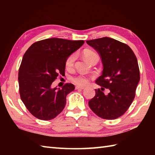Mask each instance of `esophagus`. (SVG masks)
Returning a JSON list of instances; mask_svg holds the SVG:
<instances>
[{
    "label": "esophagus",
    "mask_w": 155,
    "mask_h": 155,
    "mask_svg": "<svg viewBox=\"0 0 155 155\" xmlns=\"http://www.w3.org/2000/svg\"><path fill=\"white\" fill-rule=\"evenodd\" d=\"M75 88H76V89H84V87H81V86H76Z\"/></svg>",
    "instance_id": "1"
}]
</instances>
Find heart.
Masks as SVG:
<instances>
[{"instance_id":"heart-1","label":"heart","mask_w":155,"mask_h":155,"mask_svg":"<svg viewBox=\"0 0 155 155\" xmlns=\"http://www.w3.org/2000/svg\"><path fill=\"white\" fill-rule=\"evenodd\" d=\"M83 55L85 59L89 62L93 60L94 57H98L96 52L93 50H91V49H86V50H84L83 52ZM76 59H77V54L76 53H72L71 55H69L65 62L66 67L67 68H71L74 64V62L76 61ZM71 81L73 83L78 85H81V86L86 85L88 82V78L86 77V76L83 75V74H80V75L77 76V77H72Z\"/></svg>"}]
</instances>
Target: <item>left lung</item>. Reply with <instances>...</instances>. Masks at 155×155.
I'll return each instance as SVG.
<instances>
[{
  "label": "left lung",
  "mask_w": 155,
  "mask_h": 155,
  "mask_svg": "<svg viewBox=\"0 0 155 155\" xmlns=\"http://www.w3.org/2000/svg\"><path fill=\"white\" fill-rule=\"evenodd\" d=\"M87 43L100 54L103 64V73L96 83L110 91L104 94L102 89H95L96 94L88 105L99 117L115 119L128 110L135 97L140 81L137 58L127 45L112 38L87 41Z\"/></svg>",
  "instance_id": "obj_1"
}]
</instances>
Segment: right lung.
<instances>
[{
  "label": "right lung",
  "mask_w": 155,
  "mask_h": 155,
  "mask_svg": "<svg viewBox=\"0 0 155 155\" xmlns=\"http://www.w3.org/2000/svg\"><path fill=\"white\" fill-rule=\"evenodd\" d=\"M84 41L51 38L37 41L26 51L18 71L19 93L28 111L36 118L48 120L60 114L66 97L74 90L66 83L52 88L58 74H64L67 57L84 44Z\"/></svg>",
  "instance_id": "right-lung-1"
}]
</instances>
